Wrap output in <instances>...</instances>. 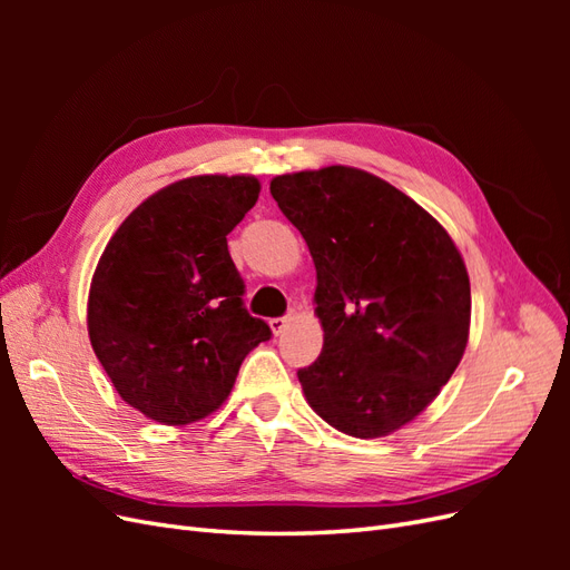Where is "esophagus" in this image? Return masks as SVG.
<instances>
[{
    "mask_svg": "<svg viewBox=\"0 0 570 570\" xmlns=\"http://www.w3.org/2000/svg\"><path fill=\"white\" fill-rule=\"evenodd\" d=\"M287 323H289V318H287V316H278V318H271V321H268L273 335H281V333L285 331V325H287Z\"/></svg>",
    "mask_w": 570,
    "mask_h": 570,
    "instance_id": "obj_1",
    "label": "esophagus"
}]
</instances>
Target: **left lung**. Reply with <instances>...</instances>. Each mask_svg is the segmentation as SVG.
<instances>
[{"mask_svg": "<svg viewBox=\"0 0 570 570\" xmlns=\"http://www.w3.org/2000/svg\"><path fill=\"white\" fill-rule=\"evenodd\" d=\"M271 195L316 266L323 350L299 383L354 438L394 433L435 400L463 356L471 283L440 223L366 170L278 176Z\"/></svg>", "mask_w": 570, "mask_h": 570, "instance_id": "8db88e82", "label": "left lung"}]
</instances>
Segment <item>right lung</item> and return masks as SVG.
Here are the masks:
<instances>
[{"label":"right lung","instance_id":"add662e5","mask_svg":"<svg viewBox=\"0 0 570 570\" xmlns=\"http://www.w3.org/2000/svg\"><path fill=\"white\" fill-rule=\"evenodd\" d=\"M252 176H195L159 189L120 223L88 302L92 350L124 402L185 425L209 416L239 364L271 340L249 316L228 233L258 199Z\"/></svg>","mask_w":570,"mask_h":570}]
</instances>
